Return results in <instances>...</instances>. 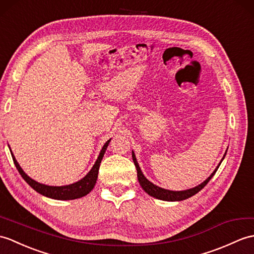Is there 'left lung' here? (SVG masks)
Here are the masks:
<instances>
[{"label": "left lung", "mask_w": 254, "mask_h": 254, "mask_svg": "<svg viewBox=\"0 0 254 254\" xmlns=\"http://www.w3.org/2000/svg\"><path fill=\"white\" fill-rule=\"evenodd\" d=\"M226 155V154H225ZM225 155H224V157H225ZM223 157V159H224ZM132 158H133V161H134V164H135V168H136V171H137V179H138V182L139 184L141 186V188L148 193L150 194L151 197H155L157 199H160V200H166V201H181V200H185L187 198H190L191 196H193V194H196L197 192H199L200 190H202V188L208 184L209 181L213 178V175L215 174V172L217 171V169H219V167H217L214 172L212 173L209 178L205 180L203 183H201V184L193 187V188H190V190H182V191H173V190H163V188H160L158 187L156 185L152 184L151 182H149L148 180H147L144 174L141 173L140 171V168L138 166V163L136 161V158H135V155L134 152H132ZM222 159V161H223Z\"/></svg>", "instance_id": "obj_1"}]
</instances>
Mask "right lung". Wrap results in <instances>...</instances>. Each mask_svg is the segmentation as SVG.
Returning a JSON list of instances; mask_svg holds the SVG:
<instances>
[{
    "mask_svg": "<svg viewBox=\"0 0 254 254\" xmlns=\"http://www.w3.org/2000/svg\"><path fill=\"white\" fill-rule=\"evenodd\" d=\"M109 141H110V139L105 143L102 150H100V154L97 158L95 164H94L90 172H88L84 176V178L80 180L79 182H76V183H74V184H71V185H66V186H47V185L40 184V183L35 182L34 180L29 178V176L25 172H23L22 169L18 164V162L16 161L14 155L11 154V151H10V154H11V157H13L15 166H16L17 170H18L20 175L22 176V179L25 180L28 184L33 188L34 190H37L39 193L43 194V196H45V197L52 198V199L72 200V199H78V198L85 196V194L90 192L94 188V186H95L100 162H102V159L104 157L106 149H107Z\"/></svg>",
    "mask_w": 254,
    "mask_h": 254,
    "instance_id": "obj_1",
    "label": "right lung"
}]
</instances>
